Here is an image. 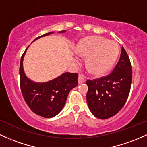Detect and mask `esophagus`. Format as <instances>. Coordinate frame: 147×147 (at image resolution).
<instances>
[{
  "label": "esophagus",
  "instance_id": "1",
  "mask_svg": "<svg viewBox=\"0 0 147 147\" xmlns=\"http://www.w3.org/2000/svg\"><path fill=\"white\" fill-rule=\"evenodd\" d=\"M86 81V80H85V77L82 74H80V75H79L78 77V82L79 84H82V83H84V82H85Z\"/></svg>",
  "mask_w": 147,
  "mask_h": 147
}]
</instances>
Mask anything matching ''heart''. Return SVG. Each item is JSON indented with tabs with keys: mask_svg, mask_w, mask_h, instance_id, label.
I'll return each mask as SVG.
<instances>
[{
	"mask_svg": "<svg viewBox=\"0 0 147 147\" xmlns=\"http://www.w3.org/2000/svg\"><path fill=\"white\" fill-rule=\"evenodd\" d=\"M119 50L117 42L101 36L86 37L77 46L78 54L87 56V66L95 75L105 73L112 67L118 57ZM76 60L79 61L78 58Z\"/></svg>",
	"mask_w": 147,
	"mask_h": 147,
	"instance_id": "1",
	"label": "heart"
}]
</instances>
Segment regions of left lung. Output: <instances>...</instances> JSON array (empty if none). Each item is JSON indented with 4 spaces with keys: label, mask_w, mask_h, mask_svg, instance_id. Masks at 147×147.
<instances>
[{
    "label": "left lung",
    "mask_w": 147,
    "mask_h": 147,
    "mask_svg": "<svg viewBox=\"0 0 147 147\" xmlns=\"http://www.w3.org/2000/svg\"><path fill=\"white\" fill-rule=\"evenodd\" d=\"M132 78L130 61L122 47L120 59L110 74L93 80H87L86 100L92 114L100 119L117 114L128 99Z\"/></svg>",
    "instance_id": "left-lung-1"
}]
</instances>
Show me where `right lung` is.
<instances>
[{
	"instance_id": "obj_1",
	"label": "right lung",
	"mask_w": 147,
	"mask_h": 147,
	"mask_svg": "<svg viewBox=\"0 0 147 147\" xmlns=\"http://www.w3.org/2000/svg\"><path fill=\"white\" fill-rule=\"evenodd\" d=\"M65 30L59 32L63 33ZM50 32L41 35H49ZM26 51L21 58L19 66L20 88L24 100L35 114L45 118H51L57 115L65 105L69 92L78 84V74L65 72L54 80L45 83L30 81L24 72L23 59Z\"/></svg>"
}]
</instances>
